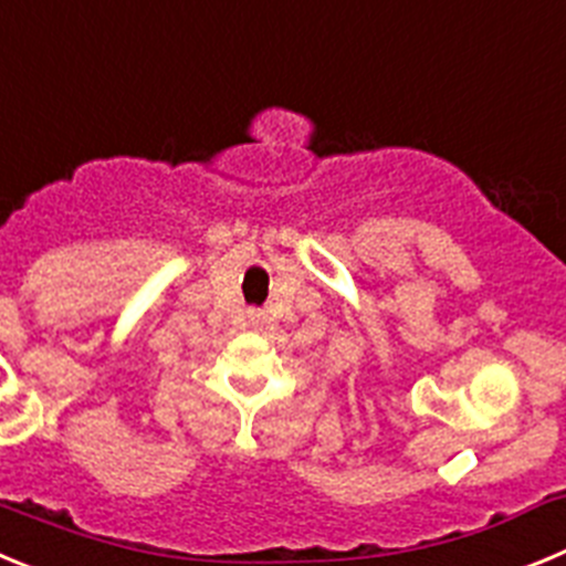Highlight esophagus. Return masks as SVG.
<instances>
[{
	"instance_id": "34e87169",
	"label": "esophagus",
	"mask_w": 566,
	"mask_h": 566,
	"mask_svg": "<svg viewBox=\"0 0 566 566\" xmlns=\"http://www.w3.org/2000/svg\"><path fill=\"white\" fill-rule=\"evenodd\" d=\"M249 319H252V323H261L263 314H261V311H249Z\"/></svg>"
}]
</instances>
